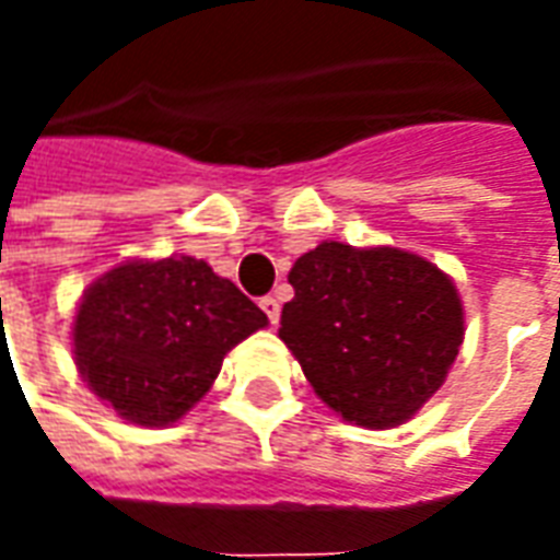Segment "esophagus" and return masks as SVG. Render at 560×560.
Masks as SVG:
<instances>
[{"mask_svg":"<svg viewBox=\"0 0 560 560\" xmlns=\"http://www.w3.org/2000/svg\"><path fill=\"white\" fill-rule=\"evenodd\" d=\"M260 308H264V315L269 317V324L276 327V324H279V315H281L279 300H276V296H264V300H260Z\"/></svg>","mask_w":560,"mask_h":560,"instance_id":"1","label":"esophagus"}]
</instances>
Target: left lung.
Instances as JSON below:
<instances>
[{"instance_id": "1", "label": "left lung", "mask_w": 560, "mask_h": 560, "mask_svg": "<svg viewBox=\"0 0 560 560\" xmlns=\"http://www.w3.org/2000/svg\"><path fill=\"white\" fill-rule=\"evenodd\" d=\"M281 341L329 408L365 429L411 420L465 336L456 284L399 248L320 243L293 264Z\"/></svg>"}]
</instances>
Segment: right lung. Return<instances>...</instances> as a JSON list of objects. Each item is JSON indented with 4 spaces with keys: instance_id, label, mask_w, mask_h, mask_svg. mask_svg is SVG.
<instances>
[{
    "instance_id": "right-lung-1",
    "label": "right lung",
    "mask_w": 560,
    "mask_h": 560,
    "mask_svg": "<svg viewBox=\"0 0 560 560\" xmlns=\"http://www.w3.org/2000/svg\"><path fill=\"white\" fill-rule=\"evenodd\" d=\"M260 327L267 315L203 260H135L83 293L74 360L119 417L167 425L203 399L224 353Z\"/></svg>"
}]
</instances>
